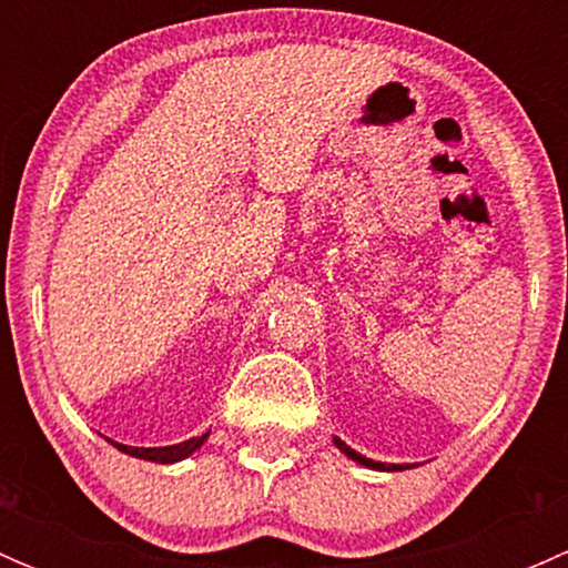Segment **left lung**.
<instances>
[{"label":"left lung","mask_w":568,"mask_h":568,"mask_svg":"<svg viewBox=\"0 0 568 568\" xmlns=\"http://www.w3.org/2000/svg\"><path fill=\"white\" fill-rule=\"evenodd\" d=\"M332 443H335L337 450H341V454H346L352 462L363 464V467H371V469H382V473H398V469H412V467H415V464H387V462L365 459V456H359L357 450H352L346 443H341V439H337V437H332Z\"/></svg>","instance_id":"left-lung-1"}]
</instances>
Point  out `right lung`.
<instances>
[{"instance_id":"1","label":"right lung","mask_w":568,"mask_h":568,"mask_svg":"<svg viewBox=\"0 0 568 568\" xmlns=\"http://www.w3.org/2000/svg\"><path fill=\"white\" fill-rule=\"evenodd\" d=\"M209 434L211 432H205L203 437H192V439H186V443L168 445V448H134V445H120V443H114V439H109V443H112L118 450H123V454L134 456V459H145V462H156V464H175V462L186 459V456H192L194 450H197L200 445L209 439Z\"/></svg>"}]
</instances>
